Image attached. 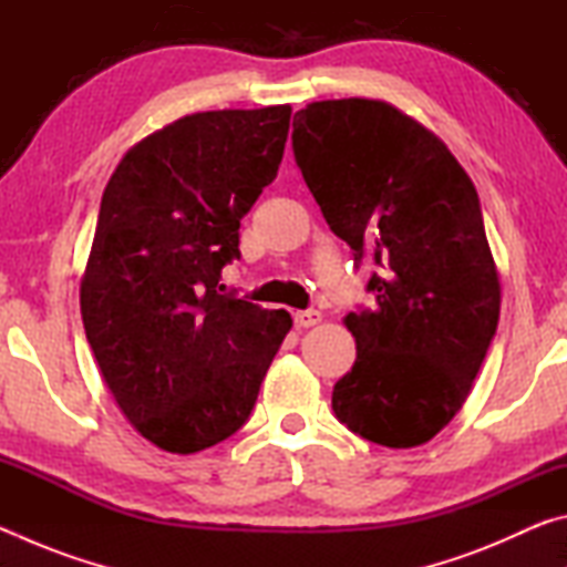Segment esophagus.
<instances>
[{"label":"esophagus","mask_w":567,"mask_h":567,"mask_svg":"<svg viewBox=\"0 0 567 567\" xmlns=\"http://www.w3.org/2000/svg\"><path fill=\"white\" fill-rule=\"evenodd\" d=\"M295 320V328H312V324H318L322 320V315L318 310H297L292 315Z\"/></svg>","instance_id":"obj_1"}]
</instances>
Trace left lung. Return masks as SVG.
<instances>
[{"instance_id": "obj_1", "label": "left lung", "mask_w": 567, "mask_h": 567, "mask_svg": "<svg viewBox=\"0 0 567 567\" xmlns=\"http://www.w3.org/2000/svg\"><path fill=\"white\" fill-rule=\"evenodd\" d=\"M292 152L375 305L344 318L358 342L332 410L385 447L433 440L460 412L501 318V282L473 179L433 132L380 100L295 114Z\"/></svg>"}]
</instances>
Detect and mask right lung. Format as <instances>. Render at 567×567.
Returning a JSON list of instances; mask_svg holds the SVG:
<instances>
[{
    "instance_id": "obj_1",
    "label": "right lung",
    "mask_w": 567,
    "mask_h": 567,
    "mask_svg": "<svg viewBox=\"0 0 567 567\" xmlns=\"http://www.w3.org/2000/svg\"><path fill=\"white\" fill-rule=\"evenodd\" d=\"M290 114H189L134 145L104 187L84 332L120 410L167 453L235 435L292 328L290 312L219 285L239 260V219L280 169Z\"/></svg>"
}]
</instances>
